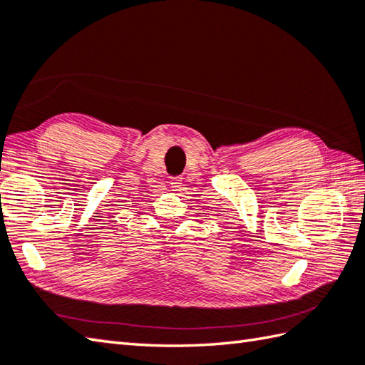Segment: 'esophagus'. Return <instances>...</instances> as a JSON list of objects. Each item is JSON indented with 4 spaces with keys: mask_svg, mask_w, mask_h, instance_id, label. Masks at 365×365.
<instances>
[{
    "mask_svg": "<svg viewBox=\"0 0 365 365\" xmlns=\"http://www.w3.org/2000/svg\"><path fill=\"white\" fill-rule=\"evenodd\" d=\"M170 187L175 188V190L180 188L182 187V178L180 177H173V178H170Z\"/></svg>",
    "mask_w": 365,
    "mask_h": 365,
    "instance_id": "obj_1",
    "label": "esophagus"
}]
</instances>
